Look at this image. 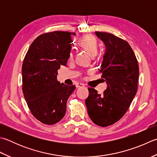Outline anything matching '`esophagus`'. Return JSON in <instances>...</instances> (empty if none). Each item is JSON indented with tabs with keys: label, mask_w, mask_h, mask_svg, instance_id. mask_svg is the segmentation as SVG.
I'll return each mask as SVG.
<instances>
[{
	"label": "esophagus",
	"mask_w": 157,
	"mask_h": 157,
	"mask_svg": "<svg viewBox=\"0 0 157 157\" xmlns=\"http://www.w3.org/2000/svg\"><path fill=\"white\" fill-rule=\"evenodd\" d=\"M84 86V84H81V83H78V84H76V88H81Z\"/></svg>",
	"instance_id": "obj_1"
}]
</instances>
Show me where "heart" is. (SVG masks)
Wrapping results in <instances>:
<instances>
[{"mask_svg": "<svg viewBox=\"0 0 157 157\" xmlns=\"http://www.w3.org/2000/svg\"><path fill=\"white\" fill-rule=\"evenodd\" d=\"M78 44L92 56H94L96 54L97 51V41L94 36L91 35L83 36L79 39ZM70 57H72V54H70Z\"/></svg>", "mask_w": 157, "mask_h": 157, "instance_id": "obj_1", "label": "heart"}]
</instances>
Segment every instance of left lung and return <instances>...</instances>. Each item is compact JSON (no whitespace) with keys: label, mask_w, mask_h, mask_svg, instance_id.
<instances>
[{"label":"left lung","mask_w":157,"mask_h":157,"mask_svg":"<svg viewBox=\"0 0 157 157\" xmlns=\"http://www.w3.org/2000/svg\"><path fill=\"white\" fill-rule=\"evenodd\" d=\"M95 34L105 46L98 69L106 81L107 88L101 95L94 88H88L85 103L92 121L105 127L118 121L129 107L137 93L139 66L127 41L108 33Z\"/></svg>","instance_id":"obj_1"}]
</instances>
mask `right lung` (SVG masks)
I'll return each instance as SVG.
<instances>
[{"mask_svg":"<svg viewBox=\"0 0 157 157\" xmlns=\"http://www.w3.org/2000/svg\"><path fill=\"white\" fill-rule=\"evenodd\" d=\"M73 33L54 31L36 37L28 50L21 69L22 90L30 112L45 124L63 118L67 101L75 86L57 80L58 70L66 65L71 51Z\"/></svg>","mask_w":157,"mask_h":157,"instance_id":"1","label":"right lung"}]
</instances>
